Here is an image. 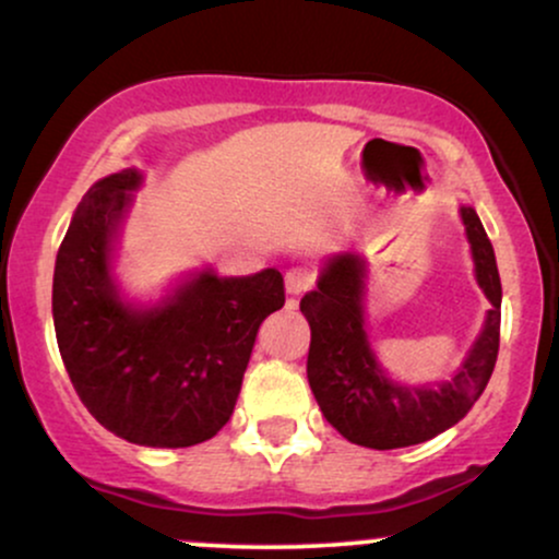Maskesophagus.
<instances>
[{"label": "esophagus", "instance_id": "obj_1", "mask_svg": "<svg viewBox=\"0 0 559 559\" xmlns=\"http://www.w3.org/2000/svg\"><path fill=\"white\" fill-rule=\"evenodd\" d=\"M312 281H316L312 271H307V267H292V271H286V292L299 297V294H305L312 286Z\"/></svg>", "mask_w": 559, "mask_h": 559}]
</instances>
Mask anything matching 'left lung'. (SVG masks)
Returning a JSON list of instances; mask_svg holds the SVG:
<instances>
[{
  "instance_id": "left-lung-1",
  "label": "left lung",
  "mask_w": 559,
  "mask_h": 559,
  "mask_svg": "<svg viewBox=\"0 0 559 559\" xmlns=\"http://www.w3.org/2000/svg\"><path fill=\"white\" fill-rule=\"evenodd\" d=\"M460 215L476 262V281L491 310L452 381L413 389L383 373L365 333V262L357 254H333L316 292L299 301L312 331L307 355L310 389L323 418L352 444L368 449L423 444L463 420L489 383L499 352L502 281L476 210L463 207Z\"/></svg>"
}]
</instances>
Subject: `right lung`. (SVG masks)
I'll list each match as a JSON object with an SVG mask.
<instances>
[{"label":"right lung","instance_id":"obj_1","mask_svg":"<svg viewBox=\"0 0 559 559\" xmlns=\"http://www.w3.org/2000/svg\"><path fill=\"white\" fill-rule=\"evenodd\" d=\"M141 173L102 178L75 210L55 262L57 346L75 394L107 431L141 447H194L234 415L254 338L286 301L275 267L197 273L155 307L120 299L112 239Z\"/></svg>","mask_w":559,"mask_h":559}]
</instances>
